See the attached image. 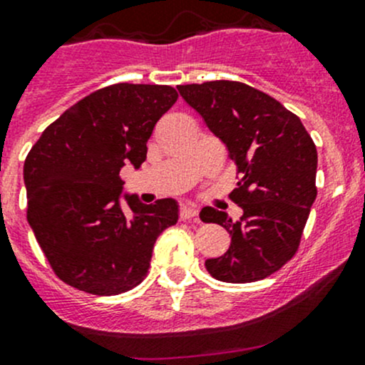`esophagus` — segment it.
<instances>
[{
	"instance_id": "1",
	"label": "esophagus",
	"mask_w": 365,
	"mask_h": 365,
	"mask_svg": "<svg viewBox=\"0 0 365 365\" xmlns=\"http://www.w3.org/2000/svg\"><path fill=\"white\" fill-rule=\"evenodd\" d=\"M179 215L182 221H198V210L191 205H182Z\"/></svg>"
}]
</instances>
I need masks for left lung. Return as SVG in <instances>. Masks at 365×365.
I'll use <instances>...</instances> for the list:
<instances>
[{
  "label": "left lung",
  "mask_w": 365,
  "mask_h": 365,
  "mask_svg": "<svg viewBox=\"0 0 365 365\" xmlns=\"http://www.w3.org/2000/svg\"><path fill=\"white\" fill-rule=\"evenodd\" d=\"M179 93L225 143L242 175L230 195L244 215L205 207L203 222L231 235L222 256L205 261L207 272L230 284L262 280L278 272L299 247L317 198V148L294 113L268 93L240 81L179 85Z\"/></svg>",
  "instance_id": "8db88e82"
}]
</instances>
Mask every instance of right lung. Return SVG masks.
Instances as JSON below:
<instances>
[{
    "label": "right lung",
    "mask_w": 365,
    "mask_h": 365,
    "mask_svg": "<svg viewBox=\"0 0 365 365\" xmlns=\"http://www.w3.org/2000/svg\"><path fill=\"white\" fill-rule=\"evenodd\" d=\"M175 101L168 85H111L66 109L31 148L27 221L56 275L71 287L97 296L134 289L156 238L178 222L174 198L140 203L137 195H121L120 178L128 163L143 165L156 121Z\"/></svg>",
    "instance_id": "add662e5"
}]
</instances>
